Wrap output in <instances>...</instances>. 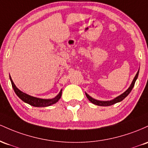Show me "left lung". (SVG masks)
<instances>
[{
  "mask_svg": "<svg viewBox=\"0 0 148 148\" xmlns=\"http://www.w3.org/2000/svg\"><path fill=\"white\" fill-rule=\"evenodd\" d=\"M138 73H139V70L137 72L136 75V76L134 77V79H133V82L132 83V84H131L130 87H129V89H127V91H126L125 92H124L123 94H121V95H119V96H117V98H115V99H113V100L112 101H97L96 100V99H94L93 98L90 97L89 95H88L87 94H86V96L87 97V99H89V101H91V102L92 103L95 104V105H97V106H111V105H113V104L116 103H118V102H120V101H122L123 99H125L127 96L129 95V93L132 92L133 87H134V84H135V82H136V79L138 78Z\"/></svg>",
  "mask_w": 148,
  "mask_h": 148,
  "instance_id": "left-lung-1",
  "label": "left lung"
}]
</instances>
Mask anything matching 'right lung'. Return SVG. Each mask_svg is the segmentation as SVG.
<instances>
[{
  "label": "right lung",
  "mask_w": 148,
  "mask_h": 148,
  "mask_svg": "<svg viewBox=\"0 0 148 148\" xmlns=\"http://www.w3.org/2000/svg\"><path fill=\"white\" fill-rule=\"evenodd\" d=\"M10 79L13 89H14L15 94L18 96V97H19V99H21L24 102L26 103L29 104V105L31 106H34V107H47V106H49L52 105V104H54L55 103H56L59 101V99H60L61 94H62V92L61 91V92H59V94H58L55 98L52 99H38V98L29 96L28 95V94H25L24 92H21V91L16 87L15 84H14V82H13L10 76Z\"/></svg>",
  "instance_id": "obj_1"
}]
</instances>
